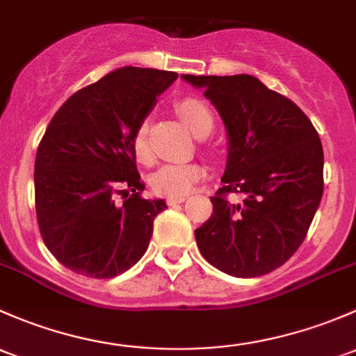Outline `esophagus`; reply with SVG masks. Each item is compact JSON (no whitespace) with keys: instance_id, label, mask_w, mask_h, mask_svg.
<instances>
[{"instance_id":"34e87169","label":"esophagus","mask_w":356,"mask_h":356,"mask_svg":"<svg viewBox=\"0 0 356 356\" xmlns=\"http://www.w3.org/2000/svg\"><path fill=\"white\" fill-rule=\"evenodd\" d=\"M186 200V197L183 195V197H168V205H177V204H181V202H185Z\"/></svg>"}]
</instances>
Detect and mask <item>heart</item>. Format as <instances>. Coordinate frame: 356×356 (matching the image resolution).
Wrapping results in <instances>:
<instances>
[{
	"label": "heart",
	"mask_w": 356,
	"mask_h": 356,
	"mask_svg": "<svg viewBox=\"0 0 356 356\" xmlns=\"http://www.w3.org/2000/svg\"><path fill=\"white\" fill-rule=\"evenodd\" d=\"M175 109L186 127L197 135L205 137L214 128V115L211 108L199 97H183L175 102ZM131 147L138 161H149V123L142 120L131 138ZM205 177V166L200 163H166L157 168L149 178L154 193L163 197H183Z\"/></svg>",
	"instance_id": "obj_1"
}]
</instances>
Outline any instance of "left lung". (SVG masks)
I'll return each instance as SVG.
<instances>
[{"instance_id":"obj_1","label":"left lung","mask_w":356,"mask_h":356,"mask_svg":"<svg viewBox=\"0 0 356 356\" xmlns=\"http://www.w3.org/2000/svg\"><path fill=\"white\" fill-rule=\"evenodd\" d=\"M221 115L229 152L212 214L195 240L211 266L257 277L283 266L305 240L324 192V152L305 113L252 75H183ZM229 193L244 197L229 203Z\"/></svg>"}]
</instances>
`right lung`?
I'll use <instances>...</instances> for the list:
<instances>
[{
    "label": "right lung",
    "instance_id": "1",
    "mask_svg": "<svg viewBox=\"0 0 356 356\" xmlns=\"http://www.w3.org/2000/svg\"><path fill=\"white\" fill-rule=\"evenodd\" d=\"M177 76L118 68L76 90L47 124L35 156L38 225L47 250L73 273L109 280L147 250L166 202L142 197L131 138Z\"/></svg>",
    "mask_w": 356,
    "mask_h": 356
}]
</instances>
